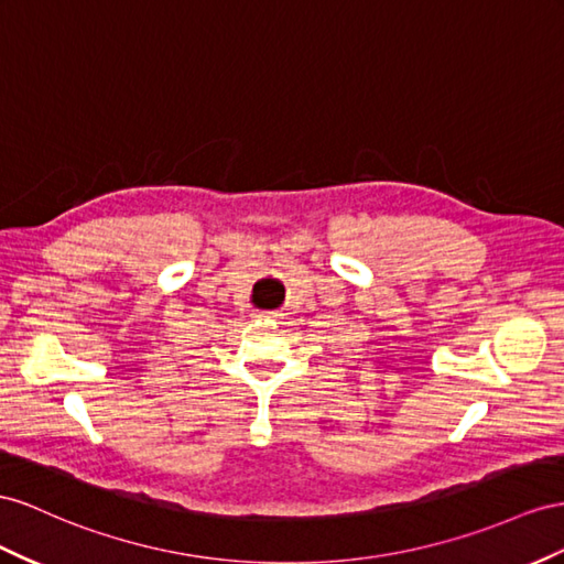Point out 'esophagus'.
I'll use <instances>...</instances> for the list:
<instances>
[{
  "label": "esophagus",
  "instance_id": "34e87169",
  "mask_svg": "<svg viewBox=\"0 0 564 564\" xmlns=\"http://www.w3.org/2000/svg\"><path fill=\"white\" fill-rule=\"evenodd\" d=\"M258 317H278V313H270V311H268V313H261Z\"/></svg>",
  "mask_w": 564,
  "mask_h": 564
}]
</instances>
